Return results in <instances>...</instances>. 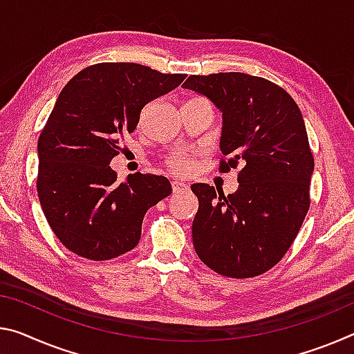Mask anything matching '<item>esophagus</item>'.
<instances>
[{
	"instance_id": "obj_1",
	"label": "esophagus",
	"mask_w": 354,
	"mask_h": 354,
	"mask_svg": "<svg viewBox=\"0 0 354 354\" xmlns=\"http://www.w3.org/2000/svg\"><path fill=\"white\" fill-rule=\"evenodd\" d=\"M171 189H173V192L178 194V192H186L189 186L187 184H184L183 181H178V179H175V181H171Z\"/></svg>"
}]
</instances>
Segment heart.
Listing matches in <instances>:
<instances>
[{
    "instance_id": "b5f03b06",
    "label": "heart",
    "mask_w": 354,
    "mask_h": 354,
    "mask_svg": "<svg viewBox=\"0 0 354 354\" xmlns=\"http://www.w3.org/2000/svg\"><path fill=\"white\" fill-rule=\"evenodd\" d=\"M167 165L175 171L187 173L190 168H192V160H190V157L186 154H173L168 157Z\"/></svg>"
}]
</instances>
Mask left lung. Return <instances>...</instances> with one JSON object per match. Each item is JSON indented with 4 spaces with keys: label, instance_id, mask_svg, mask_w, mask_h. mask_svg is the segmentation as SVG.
<instances>
[{
    "label": "left lung",
    "instance_id": "1",
    "mask_svg": "<svg viewBox=\"0 0 354 354\" xmlns=\"http://www.w3.org/2000/svg\"><path fill=\"white\" fill-rule=\"evenodd\" d=\"M184 88L222 111L221 171L238 168L234 194L198 183L195 252L233 279L255 277L282 260L310 206L313 154L301 110L276 83L243 72L190 75Z\"/></svg>",
    "mask_w": 354,
    "mask_h": 354
}]
</instances>
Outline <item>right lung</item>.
I'll list each match as a JSON object with an SVG mask.
<instances>
[{
    "instance_id": "obj_1",
    "label": "right lung",
    "mask_w": 354,
    "mask_h": 354,
    "mask_svg": "<svg viewBox=\"0 0 354 354\" xmlns=\"http://www.w3.org/2000/svg\"><path fill=\"white\" fill-rule=\"evenodd\" d=\"M184 78L136 63H99L59 93L37 142V195L66 249L102 261L138 244L145 214L171 194V184L151 173L118 183L109 165L120 154V137L136 131L143 106Z\"/></svg>"
}]
</instances>
